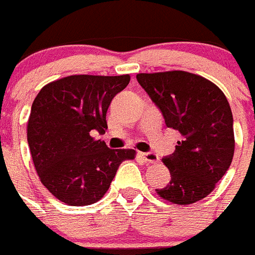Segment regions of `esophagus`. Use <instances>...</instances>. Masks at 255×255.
Returning a JSON list of instances; mask_svg holds the SVG:
<instances>
[{"label":"esophagus","mask_w":255,"mask_h":255,"mask_svg":"<svg viewBox=\"0 0 255 255\" xmlns=\"http://www.w3.org/2000/svg\"><path fill=\"white\" fill-rule=\"evenodd\" d=\"M140 157L142 158L145 162H147V163H155V162H158V159H159L157 154L151 153V151H149V153H140Z\"/></svg>","instance_id":"34e87169"}]
</instances>
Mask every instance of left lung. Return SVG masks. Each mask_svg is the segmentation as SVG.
<instances>
[{
  "instance_id": "8db88e82",
  "label": "left lung",
  "mask_w": 255,
  "mask_h": 255,
  "mask_svg": "<svg viewBox=\"0 0 255 255\" xmlns=\"http://www.w3.org/2000/svg\"><path fill=\"white\" fill-rule=\"evenodd\" d=\"M138 84L164 118L181 134L172 154L163 157L170 170L163 200L189 205L210 194L231 166L235 151L233 117L219 88L185 71L138 74Z\"/></svg>"
}]
</instances>
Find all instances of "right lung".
Returning <instances> with one entry per match:
<instances>
[{
	"instance_id": "right-lung-1",
	"label": "right lung",
	"mask_w": 255,
	"mask_h": 255,
	"mask_svg": "<svg viewBox=\"0 0 255 255\" xmlns=\"http://www.w3.org/2000/svg\"><path fill=\"white\" fill-rule=\"evenodd\" d=\"M129 75H72L45 85L32 104L27 140L41 183L70 206L101 200L123 160L133 149H110L92 134L108 129L113 98L127 87Z\"/></svg>"
}]
</instances>
